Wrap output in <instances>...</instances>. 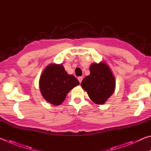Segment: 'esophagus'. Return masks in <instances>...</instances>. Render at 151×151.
Instances as JSON below:
<instances>
[{"label": "esophagus", "mask_w": 151, "mask_h": 151, "mask_svg": "<svg viewBox=\"0 0 151 151\" xmlns=\"http://www.w3.org/2000/svg\"><path fill=\"white\" fill-rule=\"evenodd\" d=\"M83 76H79V77H78V80L79 82H80V83H81L82 81H83Z\"/></svg>", "instance_id": "34e87169"}]
</instances>
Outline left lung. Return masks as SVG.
Here are the masks:
<instances>
[{
    "label": "left lung",
    "instance_id": "1",
    "mask_svg": "<svg viewBox=\"0 0 151 151\" xmlns=\"http://www.w3.org/2000/svg\"><path fill=\"white\" fill-rule=\"evenodd\" d=\"M90 73L81 85L92 101L96 104H103L115 90V78L111 68L104 62L91 64Z\"/></svg>",
    "mask_w": 151,
    "mask_h": 151
}]
</instances>
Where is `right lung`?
Masks as SVG:
<instances>
[{"instance_id": "add662e5", "label": "right lung", "mask_w": 151, "mask_h": 151, "mask_svg": "<svg viewBox=\"0 0 151 151\" xmlns=\"http://www.w3.org/2000/svg\"><path fill=\"white\" fill-rule=\"evenodd\" d=\"M73 75L66 72L62 64H50L43 70L39 80V88L48 103L59 105L71 89L79 85Z\"/></svg>"}]
</instances>
